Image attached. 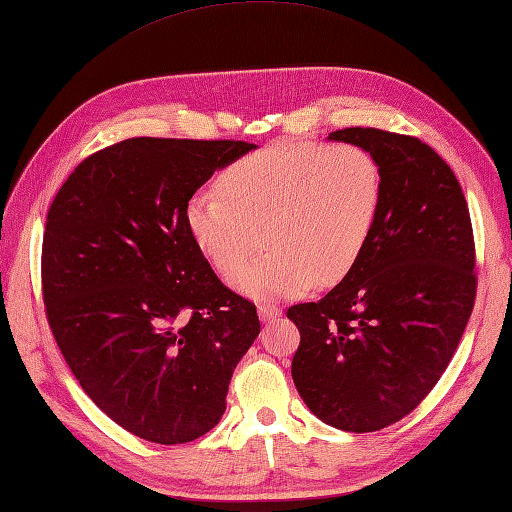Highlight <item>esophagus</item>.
I'll list each match as a JSON object with an SVG mask.
<instances>
[{"mask_svg":"<svg viewBox=\"0 0 512 512\" xmlns=\"http://www.w3.org/2000/svg\"><path fill=\"white\" fill-rule=\"evenodd\" d=\"M257 314L261 323H270V320H277L281 316V310L277 305H270V303H261L257 307Z\"/></svg>","mask_w":512,"mask_h":512,"instance_id":"1","label":"esophagus"}]
</instances>
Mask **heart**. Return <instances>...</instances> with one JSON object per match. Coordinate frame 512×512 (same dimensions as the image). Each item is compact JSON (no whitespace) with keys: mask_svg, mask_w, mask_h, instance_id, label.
Returning a JSON list of instances; mask_svg holds the SVG:
<instances>
[{"mask_svg":"<svg viewBox=\"0 0 512 512\" xmlns=\"http://www.w3.org/2000/svg\"><path fill=\"white\" fill-rule=\"evenodd\" d=\"M382 168L371 152L314 141H281L246 154L185 205L192 240L232 275L267 233L271 251L231 283L257 301L294 299L342 281L371 240L382 205Z\"/></svg>","mask_w":512,"mask_h":512,"instance_id":"1","label":"heart"}]
</instances>
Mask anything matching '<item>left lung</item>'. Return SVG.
Instances as JSON below:
<instances>
[{"instance_id": "obj_1", "label": "left lung", "mask_w": 512, "mask_h": 512, "mask_svg": "<svg viewBox=\"0 0 512 512\" xmlns=\"http://www.w3.org/2000/svg\"><path fill=\"white\" fill-rule=\"evenodd\" d=\"M327 139L382 168L377 224L358 264L318 303L292 305L301 331L292 379L305 406L344 432H377L425 399L454 355L475 301L465 194L417 137L344 128Z\"/></svg>"}]
</instances>
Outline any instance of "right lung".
Masks as SVG:
<instances>
[{
  "instance_id": "right-lung-1",
  "label": "right lung",
  "mask_w": 512,
  "mask_h": 512,
  "mask_svg": "<svg viewBox=\"0 0 512 512\" xmlns=\"http://www.w3.org/2000/svg\"><path fill=\"white\" fill-rule=\"evenodd\" d=\"M255 148L126 139L82 161L47 211L41 275L58 349L95 406L146 441L216 427L259 336L255 305L222 285L185 224L189 196Z\"/></svg>"
}]
</instances>
